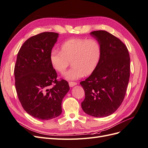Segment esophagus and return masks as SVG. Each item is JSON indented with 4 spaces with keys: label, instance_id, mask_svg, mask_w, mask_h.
Segmentation results:
<instances>
[{
    "label": "esophagus",
    "instance_id": "1",
    "mask_svg": "<svg viewBox=\"0 0 148 148\" xmlns=\"http://www.w3.org/2000/svg\"><path fill=\"white\" fill-rule=\"evenodd\" d=\"M69 86H70V87H73V86H76V85L77 84V83H76V82H70L69 83Z\"/></svg>",
    "mask_w": 148,
    "mask_h": 148
}]
</instances>
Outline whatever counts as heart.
Returning <instances> with one entry per match:
<instances>
[{"label": "heart", "mask_w": 148, "mask_h": 148, "mask_svg": "<svg viewBox=\"0 0 148 148\" xmlns=\"http://www.w3.org/2000/svg\"><path fill=\"white\" fill-rule=\"evenodd\" d=\"M102 54L101 43L97 39L72 38L61 44V51L53 49L50 62L53 68L63 73L71 59L72 67L63 74L69 80H77L91 74L99 64Z\"/></svg>", "instance_id": "obj_1"}]
</instances>
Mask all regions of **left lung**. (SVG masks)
I'll return each instance as SVG.
<instances>
[{
	"label": "left lung",
	"instance_id": "obj_1",
	"mask_svg": "<svg viewBox=\"0 0 148 148\" xmlns=\"http://www.w3.org/2000/svg\"><path fill=\"white\" fill-rule=\"evenodd\" d=\"M90 35L101 43V58L95 70L80 83L85 98L83 111L95 117L113 114L122 104L130 78V59L126 46L106 31H95Z\"/></svg>",
	"mask_w": 148,
	"mask_h": 148
}]
</instances>
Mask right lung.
<instances>
[{"mask_svg":"<svg viewBox=\"0 0 148 148\" xmlns=\"http://www.w3.org/2000/svg\"><path fill=\"white\" fill-rule=\"evenodd\" d=\"M59 34L44 32L31 37L18 53L14 75L18 97L24 110L42 120L62 113V102L69 92L68 82L57 80L50 62V53ZM55 84L52 88L50 85Z\"/></svg>","mask_w":148,"mask_h":148,"instance_id":"right-lung-1","label":"right lung"}]
</instances>
